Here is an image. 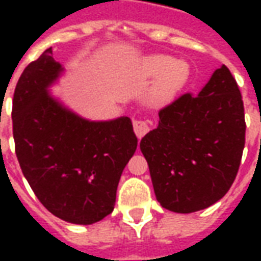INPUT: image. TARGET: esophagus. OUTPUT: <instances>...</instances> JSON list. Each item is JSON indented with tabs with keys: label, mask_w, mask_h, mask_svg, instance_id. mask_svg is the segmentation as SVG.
<instances>
[{
	"label": "esophagus",
	"mask_w": 261,
	"mask_h": 261,
	"mask_svg": "<svg viewBox=\"0 0 261 261\" xmlns=\"http://www.w3.org/2000/svg\"><path fill=\"white\" fill-rule=\"evenodd\" d=\"M133 125H134V133L138 138H142L149 131V123L145 120H134Z\"/></svg>",
	"instance_id": "obj_1"
}]
</instances>
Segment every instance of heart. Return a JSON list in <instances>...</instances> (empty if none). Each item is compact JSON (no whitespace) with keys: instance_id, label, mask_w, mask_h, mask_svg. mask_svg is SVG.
Segmentation results:
<instances>
[{"instance_id":"obj_1","label":"heart","mask_w":261,"mask_h":261,"mask_svg":"<svg viewBox=\"0 0 261 261\" xmlns=\"http://www.w3.org/2000/svg\"><path fill=\"white\" fill-rule=\"evenodd\" d=\"M145 72L151 76H159L151 91V96L165 102L175 97L192 80V68L185 60L173 56H152L145 61Z\"/></svg>"}]
</instances>
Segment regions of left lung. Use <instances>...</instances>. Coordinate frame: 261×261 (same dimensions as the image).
Segmentation results:
<instances>
[{
  "label": "left lung",
  "instance_id": "1",
  "mask_svg": "<svg viewBox=\"0 0 261 261\" xmlns=\"http://www.w3.org/2000/svg\"><path fill=\"white\" fill-rule=\"evenodd\" d=\"M245 131L241 91L225 65L198 95L185 93L162 109L158 127L140 142L161 205L189 214L221 200L239 169Z\"/></svg>",
  "mask_w": 261,
  "mask_h": 261
}]
</instances>
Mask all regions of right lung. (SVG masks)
<instances>
[{"label":"right lung","mask_w":261,"mask_h":261,"mask_svg":"<svg viewBox=\"0 0 261 261\" xmlns=\"http://www.w3.org/2000/svg\"><path fill=\"white\" fill-rule=\"evenodd\" d=\"M63 71L51 47L23 69L12 100L15 152L50 213L91 225L113 211L120 176L138 141L128 117L91 121L54 97L48 88Z\"/></svg>","instance_id":"right-lung-1"}]
</instances>
